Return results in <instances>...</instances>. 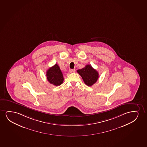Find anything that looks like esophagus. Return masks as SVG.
<instances>
[{"label": "esophagus", "instance_id": "1", "mask_svg": "<svg viewBox=\"0 0 147 147\" xmlns=\"http://www.w3.org/2000/svg\"><path fill=\"white\" fill-rule=\"evenodd\" d=\"M69 71L70 73H74L75 72V69H71Z\"/></svg>", "mask_w": 147, "mask_h": 147}]
</instances>
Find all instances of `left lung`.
Listing matches in <instances>:
<instances>
[{
  "mask_svg": "<svg viewBox=\"0 0 147 147\" xmlns=\"http://www.w3.org/2000/svg\"><path fill=\"white\" fill-rule=\"evenodd\" d=\"M77 72L82 77L85 84L88 86L95 84L99 78V73L91 65H87L84 68L79 69Z\"/></svg>",
  "mask_w": 147,
  "mask_h": 147,
  "instance_id": "left-lung-1",
  "label": "left lung"
}]
</instances>
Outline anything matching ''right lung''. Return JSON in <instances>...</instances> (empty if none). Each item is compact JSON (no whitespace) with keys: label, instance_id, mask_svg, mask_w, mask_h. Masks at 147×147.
I'll return each instance as SVG.
<instances>
[{"label":"right lung","instance_id":"obj_1","mask_svg":"<svg viewBox=\"0 0 147 147\" xmlns=\"http://www.w3.org/2000/svg\"><path fill=\"white\" fill-rule=\"evenodd\" d=\"M46 76L48 82L56 86L60 85L64 81L62 72L57 64L47 71Z\"/></svg>","mask_w":147,"mask_h":147}]
</instances>
